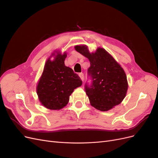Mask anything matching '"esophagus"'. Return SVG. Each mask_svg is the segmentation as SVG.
Wrapping results in <instances>:
<instances>
[{
	"label": "esophagus",
	"instance_id": "1",
	"mask_svg": "<svg viewBox=\"0 0 158 158\" xmlns=\"http://www.w3.org/2000/svg\"><path fill=\"white\" fill-rule=\"evenodd\" d=\"M79 76H80V78H81V80H82V81L84 80V74L83 73H80L79 74Z\"/></svg>",
	"mask_w": 158,
	"mask_h": 158
}]
</instances>
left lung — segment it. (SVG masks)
I'll use <instances>...</instances> for the list:
<instances>
[{"label":"left lung","mask_w":158,"mask_h":158,"mask_svg":"<svg viewBox=\"0 0 158 158\" xmlns=\"http://www.w3.org/2000/svg\"><path fill=\"white\" fill-rule=\"evenodd\" d=\"M76 51L87 57L90 62L88 80L84 87L91 104L102 111H106L120 103L128 89L125 71L112 56L102 48L89 53L85 45H77Z\"/></svg>","instance_id":"left-lung-1"}]
</instances>
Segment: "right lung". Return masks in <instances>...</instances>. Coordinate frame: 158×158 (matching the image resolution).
<instances>
[{
    "label": "right lung",
    "instance_id": "add662e5",
    "mask_svg": "<svg viewBox=\"0 0 158 158\" xmlns=\"http://www.w3.org/2000/svg\"><path fill=\"white\" fill-rule=\"evenodd\" d=\"M66 54H58L55 59L47 60L38 82L37 93L43 106L49 109H60L68 103L74 89L81 86L82 80L73 70L64 65Z\"/></svg>",
    "mask_w": 158,
    "mask_h": 158
}]
</instances>
